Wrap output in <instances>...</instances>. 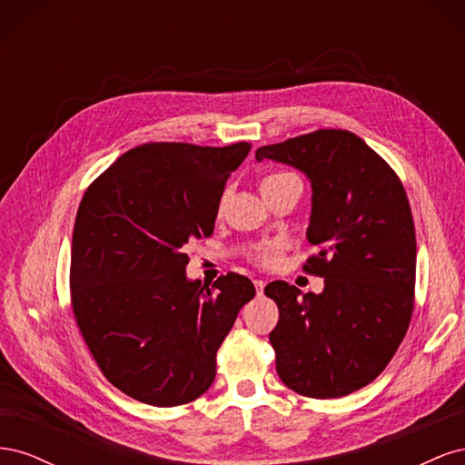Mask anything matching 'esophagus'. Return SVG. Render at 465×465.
<instances>
[{
  "mask_svg": "<svg viewBox=\"0 0 465 465\" xmlns=\"http://www.w3.org/2000/svg\"><path fill=\"white\" fill-rule=\"evenodd\" d=\"M254 285H256V292H258V297H262L263 294V287H265V283L262 279H254Z\"/></svg>",
  "mask_w": 465,
  "mask_h": 465,
  "instance_id": "1",
  "label": "esophagus"
}]
</instances>
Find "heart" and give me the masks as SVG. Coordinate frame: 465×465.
Masks as SVG:
<instances>
[{"instance_id":"b5f03b06","label":"heart","mask_w":465,"mask_h":465,"mask_svg":"<svg viewBox=\"0 0 465 465\" xmlns=\"http://www.w3.org/2000/svg\"><path fill=\"white\" fill-rule=\"evenodd\" d=\"M287 176H292V174H289V173H273V174H270V176H265L263 182H262V188L270 186V184H273V182H277V180H281V178H287ZM256 260H258L260 263H263V265L275 263V260H277V248L272 246V244L260 248L258 254H256Z\"/></svg>"}]
</instances>
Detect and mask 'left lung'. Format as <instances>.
<instances>
[{
  "instance_id": "1",
  "label": "left lung",
  "mask_w": 465,
  "mask_h": 465,
  "mask_svg": "<svg viewBox=\"0 0 465 465\" xmlns=\"http://www.w3.org/2000/svg\"><path fill=\"white\" fill-rule=\"evenodd\" d=\"M270 159L301 171L312 188L304 270L323 277L320 294L272 281L270 333L275 369L306 398H341L386 369L410 328L417 242L411 207L396 173L361 137L318 130L263 145Z\"/></svg>"
}]
</instances>
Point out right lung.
Returning a JSON list of instances; mask_svg holds the SVG:
<instances>
[{
	"label": "right lung",
	"instance_id": "obj_1",
	"mask_svg": "<svg viewBox=\"0 0 465 465\" xmlns=\"http://www.w3.org/2000/svg\"><path fill=\"white\" fill-rule=\"evenodd\" d=\"M250 143H145L85 192L72 238V304L98 367L130 398L184 405L215 380V357L256 289L227 273L188 279L184 246L213 232L224 182Z\"/></svg>",
	"mask_w": 465,
	"mask_h": 465
}]
</instances>
